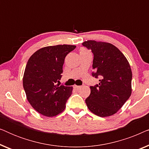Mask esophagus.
Instances as JSON below:
<instances>
[{
  "label": "esophagus",
  "instance_id": "34e87169",
  "mask_svg": "<svg viewBox=\"0 0 149 149\" xmlns=\"http://www.w3.org/2000/svg\"><path fill=\"white\" fill-rule=\"evenodd\" d=\"M81 88V86H78V85H74V89H76V90H79V89H80Z\"/></svg>",
  "mask_w": 149,
  "mask_h": 149
}]
</instances>
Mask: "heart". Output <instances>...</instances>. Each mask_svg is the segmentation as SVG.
Returning a JSON list of instances; mask_svg holds the SVG:
<instances>
[{
    "instance_id": "obj_1",
    "label": "heart",
    "mask_w": 149,
    "mask_h": 149,
    "mask_svg": "<svg viewBox=\"0 0 149 149\" xmlns=\"http://www.w3.org/2000/svg\"><path fill=\"white\" fill-rule=\"evenodd\" d=\"M88 52V51L85 49H81L80 51V53H84V52Z\"/></svg>"
}]
</instances>
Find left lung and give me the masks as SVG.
<instances>
[{
    "instance_id": "left-lung-1",
    "label": "left lung",
    "mask_w": 149,
    "mask_h": 149,
    "mask_svg": "<svg viewBox=\"0 0 149 149\" xmlns=\"http://www.w3.org/2000/svg\"><path fill=\"white\" fill-rule=\"evenodd\" d=\"M83 46L93 54L92 76L100 77L99 84L90 86L85 100L89 111L101 117L115 114L132 94V72L127 58L109 42L87 40Z\"/></svg>"
}]
</instances>
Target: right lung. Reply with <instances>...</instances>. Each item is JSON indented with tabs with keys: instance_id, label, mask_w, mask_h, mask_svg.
Returning a JSON list of instances; mask_svg holds the SVG:
<instances>
[{
	"instance_id": "add662e5",
	"label": "right lung",
	"mask_w": 149,
	"mask_h": 149,
	"mask_svg": "<svg viewBox=\"0 0 149 149\" xmlns=\"http://www.w3.org/2000/svg\"><path fill=\"white\" fill-rule=\"evenodd\" d=\"M75 45H58L36 51L30 56L23 77V87L30 105L46 117H54L66 108L72 87L57 84L62 77L64 59Z\"/></svg>"
}]
</instances>
